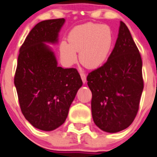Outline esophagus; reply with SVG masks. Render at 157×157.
<instances>
[{"mask_svg":"<svg viewBox=\"0 0 157 157\" xmlns=\"http://www.w3.org/2000/svg\"><path fill=\"white\" fill-rule=\"evenodd\" d=\"M80 77H81L82 81H83V83H85L86 81H87V77H86L85 74H83V73H81V74H80Z\"/></svg>","mask_w":157,"mask_h":157,"instance_id":"34e87169","label":"esophagus"}]
</instances>
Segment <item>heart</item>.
Instances as JSON below:
<instances>
[{"label": "heart", "mask_w": 157, "mask_h": 157, "mask_svg": "<svg viewBox=\"0 0 157 157\" xmlns=\"http://www.w3.org/2000/svg\"><path fill=\"white\" fill-rule=\"evenodd\" d=\"M69 44L62 42L59 51L67 65H72L79 59L83 66L90 69L98 68L108 59L113 44V33L106 25L93 23L77 26L68 36Z\"/></svg>", "instance_id": "heart-1"}]
</instances>
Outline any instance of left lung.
<instances>
[{
	"label": "left lung",
	"mask_w": 157,
	"mask_h": 157,
	"mask_svg": "<svg viewBox=\"0 0 157 157\" xmlns=\"http://www.w3.org/2000/svg\"><path fill=\"white\" fill-rule=\"evenodd\" d=\"M142 68L138 48L128 27L120 21L118 39L108 60L87 77L94 122L102 131L118 132L134 121L143 90Z\"/></svg>",
	"instance_id": "1"
}]
</instances>
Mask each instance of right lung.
<instances>
[{
  "mask_svg": "<svg viewBox=\"0 0 157 157\" xmlns=\"http://www.w3.org/2000/svg\"><path fill=\"white\" fill-rule=\"evenodd\" d=\"M65 19L45 20L31 30L19 50L14 85L25 118L32 126L52 131L66 121L83 84L74 68L63 69L49 44L58 43Z\"/></svg>",
  "mask_w": 157,
  "mask_h": 157,
  "instance_id": "obj_1",
  "label": "right lung"
}]
</instances>
